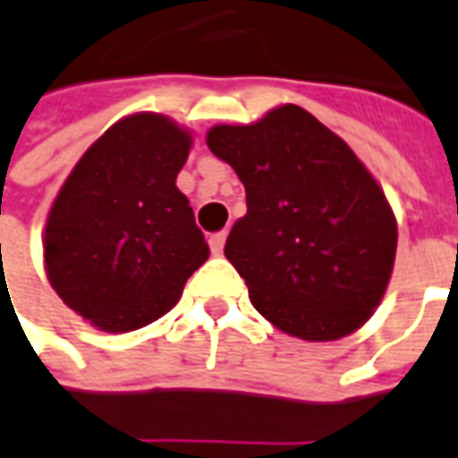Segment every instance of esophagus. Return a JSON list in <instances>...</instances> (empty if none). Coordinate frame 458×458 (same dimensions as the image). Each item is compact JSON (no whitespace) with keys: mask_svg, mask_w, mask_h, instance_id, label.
Instances as JSON below:
<instances>
[{"mask_svg":"<svg viewBox=\"0 0 458 458\" xmlns=\"http://www.w3.org/2000/svg\"><path fill=\"white\" fill-rule=\"evenodd\" d=\"M224 242H226V234H224V232L209 236V249H211V254H214V257H219V254L224 251Z\"/></svg>","mask_w":458,"mask_h":458,"instance_id":"obj_1","label":"esophagus"}]
</instances>
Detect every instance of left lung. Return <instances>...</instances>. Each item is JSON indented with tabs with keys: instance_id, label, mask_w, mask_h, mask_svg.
Returning <instances> with one entry per match:
<instances>
[{
	"instance_id": "1",
	"label": "left lung",
	"mask_w": 458,
	"mask_h": 458,
	"mask_svg": "<svg viewBox=\"0 0 458 458\" xmlns=\"http://www.w3.org/2000/svg\"><path fill=\"white\" fill-rule=\"evenodd\" d=\"M207 147L247 191L224 257L254 309L304 342L361 329L392 279L396 216L352 147L296 104L251 124H214Z\"/></svg>"
}]
</instances>
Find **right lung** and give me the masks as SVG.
Masks as SVG:
<instances>
[{
    "instance_id": "right-lung-1",
    "label": "right lung",
    "mask_w": 458,
    "mask_h": 458,
    "mask_svg": "<svg viewBox=\"0 0 458 458\" xmlns=\"http://www.w3.org/2000/svg\"><path fill=\"white\" fill-rule=\"evenodd\" d=\"M194 137L157 112L122 116L81 154L44 224V271L77 317L124 334L164 317L209 259L176 187Z\"/></svg>"
}]
</instances>
